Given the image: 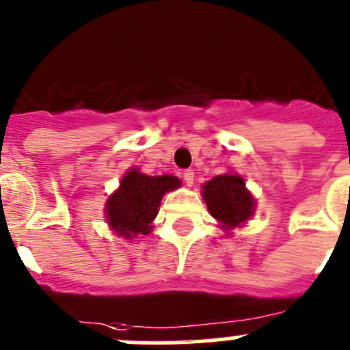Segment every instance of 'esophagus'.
<instances>
[{
  "label": "esophagus",
  "instance_id": "1",
  "mask_svg": "<svg viewBox=\"0 0 350 350\" xmlns=\"http://www.w3.org/2000/svg\"><path fill=\"white\" fill-rule=\"evenodd\" d=\"M183 179H185V183L188 186L193 185V179H195V172L190 171V169H186L185 172H183Z\"/></svg>",
  "mask_w": 350,
  "mask_h": 350
}]
</instances>
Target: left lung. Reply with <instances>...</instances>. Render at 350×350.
<instances>
[{
    "label": "left lung",
    "mask_w": 350,
    "mask_h": 350,
    "mask_svg": "<svg viewBox=\"0 0 350 350\" xmlns=\"http://www.w3.org/2000/svg\"><path fill=\"white\" fill-rule=\"evenodd\" d=\"M204 200L212 217L223 223L226 230L240 226L254 212V200L245 190L243 178L237 174L215 176L204 185Z\"/></svg>",
    "instance_id": "left-lung-1"
}]
</instances>
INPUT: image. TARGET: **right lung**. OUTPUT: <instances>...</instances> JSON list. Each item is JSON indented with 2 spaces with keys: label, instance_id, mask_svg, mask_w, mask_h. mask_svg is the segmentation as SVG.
Masks as SVG:
<instances>
[{
  "label": "right lung",
  "instance_id": "right-lung-1",
  "mask_svg": "<svg viewBox=\"0 0 350 350\" xmlns=\"http://www.w3.org/2000/svg\"><path fill=\"white\" fill-rule=\"evenodd\" d=\"M179 185L181 181L176 176L153 178L131 169L120 181L119 190L107 202L109 224L124 238L148 234L164 193Z\"/></svg>",
  "mask_w": 350,
  "mask_h": 350
}]
</instances>
